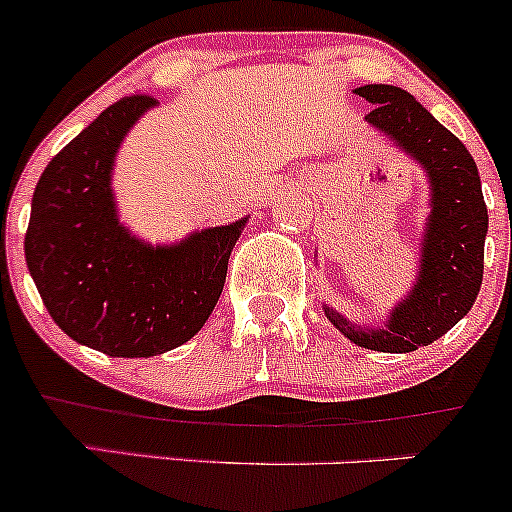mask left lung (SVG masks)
I'll list each match as a JSON object with an SVG mask.
<instances>
[{
  "instance_id": "1",
  "label": "left lung",
  "mask_w": 512,
  "mask_h": 512,
  "mask_svg": "<svg viewBox=\"0 0 512 512\" xmlns=\"http://www.w3.org/2000/svg\"><path fill=\"white\" fill-rule=\"evenodd\" d=\"M354 94L374 103L366 123L394 141L423 170L428 215L418 242L416 282L391 307L381 327L349 322L329 304H322V309L356 347L386 354L416 352L471 312L483 282L488 208L468 148L409 91L391 84H366Z\"/></svg>"
}]
</instances>
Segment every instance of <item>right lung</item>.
Masks as SVG:
<instances>
[{"instance_id":"add662e5","label":"right lung","mask_w":512,"mask_h":512,"mask_svg":"<svg viewBox=\"0 0 512 512\" xmlns=\"http://www.w3.org/2000/svg\"><path fill=\"white\" fill-rule=\"evenodd\" d=\"M158 101L108 106L36 183L24 255L56 327L84 347L138 359L180 347L203 329L223 292L245 218L151 245L118 218L113 168L131 128Z\"/></svg>"}]
</instances>
